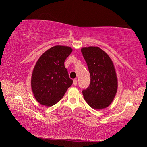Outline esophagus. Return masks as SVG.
Returning a JSON list of instances; mask_svg holds the SVG:
<instances>
[{
  "label": "esophagus",
  "mask_w": 147,
  "mask_h": 147,
  "mask_svg": "<svg viewBox=\"0 0 147 147\" xmlns=\"http://www.w3.org/2000/svg\"><path fill=\"white\" fill-rule=\"evenodd\" d=\"M73 84H74V86H76L78 84V80H76V79H75V80H74V81H73Z\"/></svg>",
  "instance_id": "1"
}]
</instances>
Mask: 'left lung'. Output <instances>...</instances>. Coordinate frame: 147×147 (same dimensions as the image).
<instances>
[{
    "mask_svg": "<svg viewBox=\"0 0 147 147\" xmlns=\"http://www.w3.org/2000/svg\"><path fill=\"white\" fill-rule=\"evenodd\" d=\"M81 51L91 78L89 86L82 90L84 99L94 109L108 107L118 87L113 63L107 53L98 47H84Z\"/></svg>",
    "mask_w": 147,
    "mask_h": 147,
    "instance_id": "1",
    "label": "left lung"
}]
</instances>
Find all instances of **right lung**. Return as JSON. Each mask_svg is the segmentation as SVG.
Listing matches in <instances>:
<instances>
[{"mask_svg":"<svg viewBox=\"0 0 147 147\" xmlns=\"http://www.w3.org/2000/svg\"><path fill=\"white\" fill-rule=\"evenodd\" d=\"M71 51L69 47L56 45L38 59L32 74L31 88L35 99L42 105L57 103L73 83L64 65Z\"/></svg>","mask_w":147,"mask_h":147,"instance_id":"obj_1","label":"right lung"}]
</instances>
